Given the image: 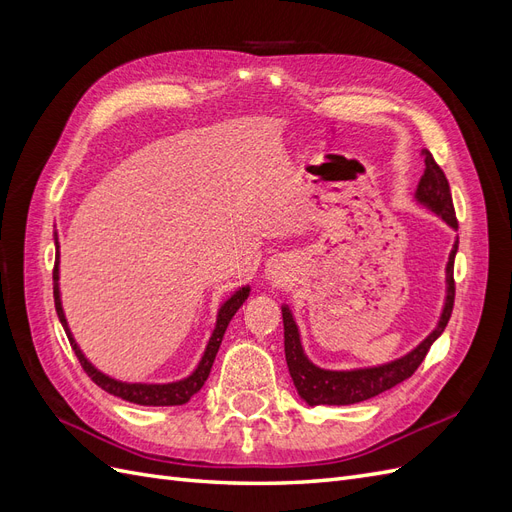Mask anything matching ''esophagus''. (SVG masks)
Listing matches in <instances>:
<instances>
[{"instance_id":"esophagus-1","label":"esophagus","mask_w":512,"mask_h":512,"mask_svg":"<svg viewBox=\"0 0 512 512\" xmlns=\"http://www.w3.org/2000/svg\"><path fill=\"white\" fill-rule=\"evenodd\" d=\"M267 275L271 277V280L275 282H282L286 277V262L277 260V258H271V262L267 265Z\"/></svg>"}]
</instances>
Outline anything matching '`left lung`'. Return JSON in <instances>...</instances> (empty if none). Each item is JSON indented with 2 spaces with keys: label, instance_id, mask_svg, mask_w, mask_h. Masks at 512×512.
Here are the masks:
<instances>
[{
  "label": "left lung",
  "instance_id": "8db88e82",
  "mask_svg": "<svg viewBox=\"0 0 512 512\" xmlns=\"http://www.w3.org/2000/svg\"><path fill=\"white\" fill-rule=\"evenodd\" d=\"M425 156V173L418 181L416 188V200L436 211L440 218L453 226L459 228L455 218V207H453V196H451V185L444 175V170L433 160L431 153L423 149ZM459 247V239L455 241V247L448 256L446 265V303L444 312L438 322L436 331H433L423 344H418L410 354L401 356V359L386 363L380 367H369V369H352V371H329L320 369L312 361L307 359L301 348L299 329L292 320L290 309L282 307V318H284V350H286V363L288 371L292 376L294 386H297L299 395L307 401L309 406H350L359 404V401L376 397L384 391L393 389L399 382L408 380L414 371L425 361V356L431 348V344L442 335L446 329L448 320L453 314L455 305V280H453V267H455V254Z\"/></svg>",
  "mask_w": 512,
  "mask_h": 512
}]
</instances>
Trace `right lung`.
I'll use <instances>...</instances> for the list:
<instances>
[{
    "instance_id": "add662e5",
    "label": "right lung",
    "mask_w": 512,
    "mask_h": 512,
    "mask_svg": "<svg viewBox=\"0 0 512 512\" xmlns=\"http://www.w3.org/2000/svg\"><path fill=\"white\" fill-rule=\"evenodd\" d=\"M57 243V239H55ZM59 250V245H57ZM57 262H59V252L55 256V269H53V297H55V309H57V316L61 320V327H64L68 339H70V346L76 354V359H79L81 367L85 369V374L94 380L102 391L111 393L115 397H121L126 401H132V404H138V406H181V404H188L190 397L194 393H198L200 389H203V384L207 382L209 378V371H211V365L215 361V354H218L220 350V344H222V337L226 333V327L228 322L232 320V316L237 314V309L243 305V301L247 299V294H250V286L245 288H239L232 297L220 307V314H218V324H215V331L209 339V346L203 354V359H200L198 367L192 376H188L185 380H179V382H170V384H128V382H119L115 378H108L104 376L102 371H98L94 365H91L83 352L79 350V346H76L74 337L68 329V322H66V316H64V309H61V299H59V269H57Z\"/></svg>"
}]
</instances>
